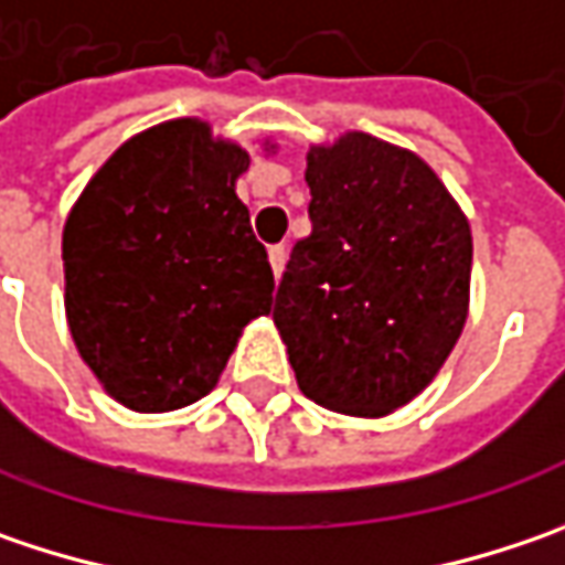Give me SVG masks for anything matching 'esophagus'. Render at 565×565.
Here are the masks:
<instances>
[{
  "label": "esophagus",
  "instance_id": "1",
  "mask_svg": "<svg viewBox=\"0 0 565 565\" xmlns=\"http://www.w3.org/2000/svg\"><path fill=\"white\" fill-rule=\"evenodd\" d=\"M268 262H271V271H275V278H281L284 262H287V253H284V246H271V249H268Z\"/></svg>",
  "mask_w": 565,
  "mask_h": 565
}]
</instances>
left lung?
Returning a JSON list of instances; mask_svg holds the SVG:
<instances>
[{"mask_svg":"<svg viewBox=\"0 0 565 565\" xmlns=\"http://www.w3.org/2000/svg\"><path fill=\"white\" fill-rule=\"evenodd\" d=\"M312 234L275 297L300 392L382 417L427 388L468 319L471 227L414 151L344 132L307 154Z\"/></svg>","mask_w":565,"mask_h":565,"instance_id":"left-lung-1","label":"left lung"}]
</instances>
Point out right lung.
<instances>
[{
	"instance_id": "1",
	"label": "right lung",
	"mask_w": 565,
	"mask_h": 565,
	"mask_svg": "<svg viewBox=\"0 0 565 565\" xmlns=\"http://www.w3.org/2000/svg\"><path fill=\"white\" fill-rule=\"evenodd\" d=\"M249 154L202 119L129 138L62 231L65 319L119 405L160 414L205 398L243 329L271 312L275 275L236 177Z\"/></svg>"
}]
</instances>
